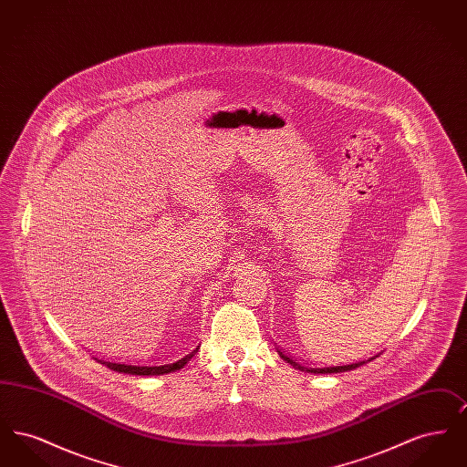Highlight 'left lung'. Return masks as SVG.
I'll return each instance as SVG.
<instances>
[{
  "mask_svg": "<svg viewBox=\"0 0 467 467\" xmlns=\"http://www.w3.org/2000/svg\"><path fill=\"white\" fill-rule=\"evenodd\" d=\"M278 354L280 357L284 358V360H287L290 366H294L296 369H299V371H306V373H315V375H327V373H343V371H350V369H356L358 366H362V364H366V362H369V360H373V358H377L378 356L369 357L368 360H356L354 364H341V366H311L308 362H301V360H296V358H292V357L287 356L285 352H280L278 350Z\"/></svg>",
  "mask_w": 467,
  "mask_h": 467,
  "instance_id": "1",
  "label": "left lung"
}]
</instances>
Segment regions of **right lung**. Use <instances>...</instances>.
Segmentation results:
<instances>
[{
  "mask_svg": "<svg viewBox=\"0 0 467 467\" xmlns=\"http://www.w3.org/2000/svg\"><path fill=\"white\" fill-rule=\"evenodd\" d=\"M200 348V347H198ZM198 348L185 352L182 356H175L170 360H161V362H145V364H133V362H117V360H105L103 357H94L99 364H105L107 368H110L113 371L119 373H128V375H140V377H149V375H164V373H171L182 369L192 356L198 352Z\"/></svg>",
  "mask_w": 467,
  "mask_h": 467,
  "instance_id": "right-lung-1",
  "label": "right lung"
}]
</instances>
